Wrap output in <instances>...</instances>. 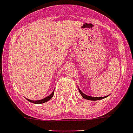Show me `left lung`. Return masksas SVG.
<instances>
[{
	"label": "left lung",
	"mask_w": 133,
	"mask_h": 133,
	"mask_svg": "<svg viewBox=\"0 0 133 133\" xmlns=\"http://www.w3.org/2000/svg\"><path fill=\"white\" fill-rule=\"evenodd\" d=\"M78 91H79L80 94H81V96L83 97L85 99H87V100H101V99H103V98H105L108 96H104V97H92V96H87V95L83 93L79 89H78Z\"/></svg>",
	"instance_id": "left-lung-1"
}]
</instances>
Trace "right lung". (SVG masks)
<instances>
[{"instance_id":"1","label":"right lung","mask_w":133,"mask_h":133,"mask_svg":"<svg viewBox=\"0 0 133 133\" xmlns=\"http://www.w3.org/2000/svg\"><path fill=\"white\" fill-rule=\"evenodd\" d=\"M54 91H52L51 94L49 95L48 96H47L46 98H44V99H42V100H29V99H28V98H26V100H29V102H32V103H35V104H42V103H44V102H47V101L50 100L52 98V96H53V95H54Z\"/></svg>"}]
</instances>
